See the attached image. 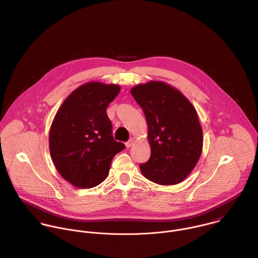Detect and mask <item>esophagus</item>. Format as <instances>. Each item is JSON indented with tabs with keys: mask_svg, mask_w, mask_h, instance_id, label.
Masks as SVG:
<instances>
[{
	"mask_svg": "<svg viewBox=\"0 0 258 258\" xmlns=\"http://www.w3.org/2000/svg\"><path fill=\"white\" fill-rule=\"evenodd\" d=\"M134 143H135V140L133 139V138H131L128 142H126V147L130 148L132 147L133 145H134Z\"/></svg>",
	"mask_w": 258,
	"mask_h": 258,
	"instance_id": "1",
	"label": "esophagus"
}]
</instances>
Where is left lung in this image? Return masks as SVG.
Masks as SVG:
<instances>
[{
    "mask_svg": "<svg viewBox=\"0 0 258 258\" xmlns=\"http://www.w3.org/2000/svg\"><path fill=\"white\" fill-rule=\"evenodd\" d=\"M130 91L147 121L151 156L140 165L143 176L163 185L183 182L203 151V129L196 108L166 82L152 80Z\"/></svg>",
    "mask_w": 258,
    "mask_h": 258,
    "instance_id": "left-lung-1",
    "label": "left lung"
}]
</instances>
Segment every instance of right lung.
<instances>
[{
	"instance_id": "right-lung-1",
	"label": "right lung",
	"mask_w": 258,
	"mask_h": 258,
	"mask_svg": "<svg viewBox=\"0 0 258 258\" xmlns=\"http://www.w3.org/2000/svg\"><path fill=\"white\" fill-rule=\"evenodd\" d=\"M118 84L90 81L74 90L56 112L49 130L51 160L69 183L82 188L101 184L111 161L125 145L112 136L106 109Z\"/></svg>"
}]
</instances>
